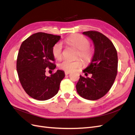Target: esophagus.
I'll use <instances>...</instances> for the list:
<instances>
[{"label": "esophagus", "instance_id": "esophagus-1", "mask_svg": "<svg viewBox=\"0 0 135 135\" xmlns=\"http://www.w3.org/2000/svg\"><path fill=\"white\" fill-rule=\"evenodd\" d=\"M65 75H68V74H70V72H69V71H65Z\"/></svg>", "mask_w": 135, "mask_h": 135}]
</instances>
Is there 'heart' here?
Masks as SVG:
<instances>
[{
  "label": "heart",
  "instance_id": "obj_1",
  "mask_svg": "<svg viewBox=\"0 0 135 135\" xmlns=\"http://www.w3.org/2000/svg\"><path fill=\"white\" fill-rule=\"evenodd\" d=\"M65 42L69 46L78 50L77 57L82 60L85 64H88L92 60L93 56V50L89 47V42L87 38L79 34L71 35L65 40ZM52 55L57 60L62 57V44L59 42L54 45L52 48ZM82 66V62L80 60L70 61L64 60L58 64L60 69L65 71H72L80 68Z\"/></svg>",
  "mask_w": 135,
  "mask_h": 135
}]
</instances>
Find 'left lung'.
Segmentation results:
<instances>
[{
    "label": "left lung",
    "mask_w": 135,
    "mask_h": 135,
    "mask_svg": "<svg viewBox=\"0 0 135 135\" xmlns=\"http://www.w3.org/2000/svg\"><path fill=\"white\" fill-rule=\"evenodd\" d=\"M83 34L90 38L95 52L91 62L83 70L91 78L80 75L76 91L84 99L96 100L108 93L115 79L118 70V55L113 43L101 32L88 31Z\"/></svg>",
    "instance_id": "1"
}]
</instances>
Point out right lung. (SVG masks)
<instances>
[{
    "label": "right lung",
    "instance_id": "1",
    "mask_svg": "<svg viewBox=\"0 0 135 135\" xmlns=\"http://www.w3.org/2000/svg\"><path fill=\"white\" fill-rule=\"evenodd\" d=\"M60 39L61 36L37 32L24 40L20 48L16 66L19 80L27 95L35 100L44 101L55 96L65 77L60 70L50 76L46 75L47 68L54 70L56 67L52 51Z\"/></svg>",
    "mask_w": 135,
    "mask_h": 135
}]
</instances>
